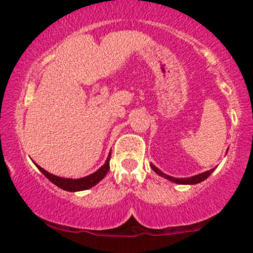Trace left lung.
<instances>
[{"mask_svg":"<svg viewBox=\"0 0 253 253\" xmlns=\"http://www.w3.org/2000/svg\"><path fill=\"white\" fill-rule=\"evenodd\" d=\"M151 168H152L153 171H155L157 175L164 177V178H167L168 181H170V182L177 183V184H197V183H201L202 181H205L206 178H208V177L211 176V173L213 172L214 170H215V169H211V170L205 171V172L199 173V175H195V176L185 177V178H176V177L169 176V175H167V173H164L163 171L159 170L158 168L155 167V165H153V164H151Z\"/></svg>","mask_w":253,"mask_h":253,"instance_id":"obj_1","label":"left lung"}]
</instances>
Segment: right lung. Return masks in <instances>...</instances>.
I'll list each match as a JSON object with an SVG mask.
<instances>
[{"mask_svg":"<svg viewBox=\"0 0 253 253\" xmlns=\"http://www.w3.org/2000/svg\"><path fill=\"white\" fill-rule=\"evenodd\" d=\"M110 153L112 152H109V155L106 159V163H104L102 167L100 168V169L95 171V172H92L91 175L82 177V178H76V179L65 178V177H59L56 175H52V173L47 172L45 169L40 168L38 164H36V163L34 164L37 165L38 169L42 171V173L46 177V178L50 179L53 184H56L58 188H60V189L66 190V191H82V190H86V189H89V188L94 187V185H96L97 183L101 181V179L104 178V176H106V173L108 172V170H109Z\"/></svg>","mask_w":253,"mask_h":253,"instance_id":"1","label":"right lung"}]
</instances>
